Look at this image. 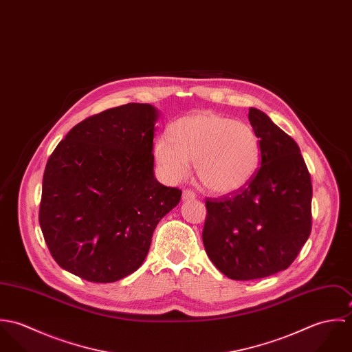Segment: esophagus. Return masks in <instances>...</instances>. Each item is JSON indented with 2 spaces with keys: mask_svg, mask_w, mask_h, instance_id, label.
Instances as JSON below:
<instances>
[{
  "mask_svg": "<svg viewBox=\"0 0 352 352\" xmlns=\"http://www.w3.org/2000/svg\"><path fill=\"white\" fill-rule=\"evenodd\" d=\"M195 199V192L191 190H184L183 191V201H192Z\"/></svg>",
  "mask_w": 352,
  "mask_h": 352,
  "instance_id": "34e87169",
  "label": "esophagus"
}]
</instances>
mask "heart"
Masks as SVG:
<instances>
[{
    "label": "heart",
    "mask_w": 352,
    "mask_h": 352,
    "mask_svg": "<svg viewBox=\"0 0 352 352\" xmlns=\"http://www.w3.org/2000/svg\"><path fill=\"white\" fill-rule=\"evenodd\" d=\"M154 155L170 182L184 179L195 162L201 187L215 195H230L244 188L261 161V142L251 124L204 111L177 119L169 137L155 142Z\"/></svg>",
    "instance_id": "heart-1"
}]
</instances>
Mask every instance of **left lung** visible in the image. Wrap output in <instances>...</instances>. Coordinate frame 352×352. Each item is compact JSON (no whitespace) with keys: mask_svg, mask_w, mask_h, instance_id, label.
Masks as SVG:
<instances>
[{"mask_svg":"<svg viewBox=\"0 0 352 352\" xmlns=\"http://www.w3.org/2000/svg\"><path fill=\"white\" fill-rule=\"evenodd\" d=\"M261 162L240 191L207 198L203 245L228 278L251 280L290 267L311 230V182L297 142L250 108Z\"/></svg>","mask_w":352,"mask_h":352,"instance_id":"8db88e82","label":"left lung"}]
</instances>
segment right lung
<instances>
[{"mask_svg":"<svg viewBox=\"0 0 352 352\" xmlns=\"http://www.w3.org/2000/svg\"><path fill=\"white\" fill-rule=\"evenodd\" d=\"M157 109L129 102L76 124L47 161L39 223L54 260L95 283L137 271L182 190L154 177Z\"/></svg>","mask_w":352,"mask_h":352,"instance_id":"obj_1","label":"right lung"}]
</instances>
